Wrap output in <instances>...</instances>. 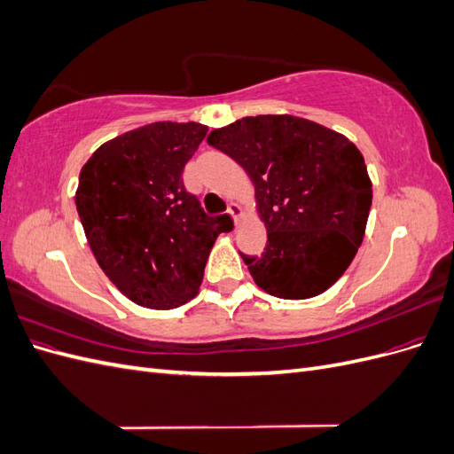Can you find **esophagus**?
Returning a JSON list of instances; mask_svg holds the SVG:
<instances>
[{
  "mask_svg": "<svg viewBox=\"0 0 454 454\" xmlns=\"http://www.w3.org/2000/svg\"><path fill=\"white\" fill-rule=\"evenodd\" d=\"M227 212H229V215L235 219V225H239V222H240V217L244 215V212H242V208H240V204H237V202H231L229 204V208H227Z\"/></svg>",
  "mask_w": 454,
  "mask_h": 454,
  "instance_id": "esophagus-1",
  "label": "esophagus"
}]
</instances>
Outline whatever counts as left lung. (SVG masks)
<instances>
[{
	"instance_id": "8db88e82",
	"label": "left lung",
	"mask_w": 454,
	"mask_h": 454,
	"mask_svg": "<svg viewBox=\"0 0 454 454\" xmlns=\"http://www.w3.org/2000/svg\"><path fill=\"white\" fill-rule=\"evenodd\" d=\"M206 142L255 185L267 246L261 255H240L261 290L309 299L337 282L364 240L373 199L358 147L292 115L244 117Z\"/></svg>"
}]
</instances>
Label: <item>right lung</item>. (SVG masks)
<instances>
[{"instance_id":"obj_1","label":"right lung","mask_w":454,"mask_h":454,"mask_svg":"<svg viewBox=\"0 0 454 454\" xmlns=\"http://www.w3.org/2000/svg\"><path fill=\"white\" fill-rule=\"evenodd\" d=\"M206 132L200 122H153L100 145L81 170L75 206L90 250L136 305H185L217 235L232 231L182 180Z\"/></svg>"}]
</instances>
